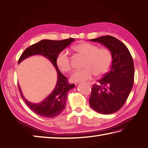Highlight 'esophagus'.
<instances>
[{"mask_svg": "<svg viewBox=\"0 0 148 148\" xmlns=\"http://www.w3.org/2000/svg\"><path fill=\"white\" fill-rule=\"evenodd\" d=\"M87 83H88V85H91V83H90V82H88Z\"/></svg>", "mask_w": 148, "mask_h": 148, "instance_id": "esophagus-1", "label": "esophagus"}]
</instances>
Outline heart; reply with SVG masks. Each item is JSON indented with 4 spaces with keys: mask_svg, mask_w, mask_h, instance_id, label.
Wrapping results in <instances>:
<instances>
[{
    "mask_svg": "<svg viewBox=\"0 0 148 148\" xmlns=\"http://www.w3.org/2000/svg\"><path fill=\"white\" fill-rule=\"evenodd\" d=\"M74 50L86 56L85 69L75 71L71 80L80 82L90 79L97 74L101 76L109 71L112 61V53L107 48H98L97 45L88 42H82L74 47ZM56 63L60 71L65 73L72 69L71 56L66 50L61 51L56 58Z\"/></svg>",
    "mask_w": 148,
    "mask_h": 148,
    "instance_id": "obj_1",
    "label": "heart"
}]
</instances>
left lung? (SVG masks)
Masks as SVG:
<instances>
[{
	"instance_id": "obj_1",
	"label": "left lung",
	"mask_w": 148,
	"mask_h": 148,
	"mask_svg": "<svg viewBox=\"0 0 148 148\" xmlns=\"http://www.w3.org/2000/svg\"><path fill=\"white\" fill-rule=\"evenodd\" d=\"M91 41L103 45L111 50L112 61L110 71L92 85L90 107L103 114L120 110L127 100L134 83V63L127 47L119 39L105 36Z\"/></svg>"
}]
</instances>
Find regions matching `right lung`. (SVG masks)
<instances>
[{
  "instance_id": "obj_1",
  "label": "right lung",
  "mask_w": 148,
  "mask_h": 148,
  "mask_svg": "<svg viewBox=\"0 0 148 148\" xmlns=\"http://www.w3.org/2000/svg\"><path fill=\"white\" fill-rule=\"evenodd\" d=\"M74 41H75V39L73 38L61 41L48 39L41 40L26 48L18 60V63H20L23 60L29 56L41 55L49 60L57 71L58 80L54 89L41 103H34L28 101L24 97L19 85H18L21 97L29 108L39 116L46 118H53L58 116L65 109L67 95L69 91L75 87V85L69 83L67 77L60 71L56 63V58L59 53L63 51Z\"/></svg>"
}]
</instances>
